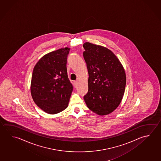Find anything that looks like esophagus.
Returning <instances> with one entry per match:
<instances>
[{
	"mask_svg": "<svg viewBox=\"0 0 161 161\" xmlns=\"http://www.w3.org/2000/svg\"><path fill=\"white\" fill-rule=\"evenodd\" d=\"M74 85L75 87H76L77 85V81H74Z\"/></svg>",
	"mask_w": 161,
	"mask_h": 161,
	"instance_id": "34e87169",
	"label": "esophagus"
}]
</instances>
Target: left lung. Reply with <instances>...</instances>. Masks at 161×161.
<instances>
[{
    "instance_id": "obj_1",
    "label": "left lung",
    "mask_w": 161,
    "mask_h": 161,
    "mask_svg": "<svg viewBox=\"0 0 161 161\" xmlns=\"http://www.w3.org/2000/svg\"><path fill=\"white\" fill-rule=\"evenodd\" d=\"M83 53L89 74L88 92L84 99L87 107L99 115L112 113L124 95L126 75L118 58L109 49L85 42Z\"/></svg>"
}]
</instances>
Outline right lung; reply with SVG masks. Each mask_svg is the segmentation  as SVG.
<instances>
[{
	"label": "right lung",
	"mask_w": 161,
	"mask_h": 161,
	"mask_svg": "<svg viewBox=\"0 0 161 161\" xmlns=\"http://www.w3.org/2000/svg\"><path fill=\"white\" fill-rule=\"evenodd\" d=\"M70 48L52 51L34 66L31 77V97L41 109L55 114L68 107L73 86L68 79L67 59Z\"/></svg>",
	"instance_id": "1"
}]
</instances>
